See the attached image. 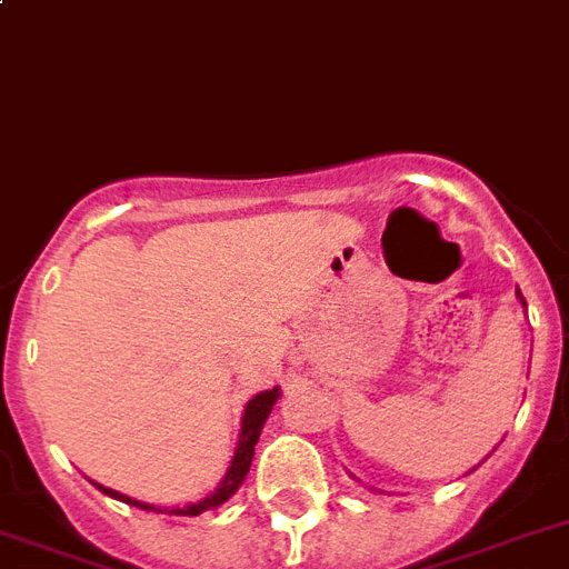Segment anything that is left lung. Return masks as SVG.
Masks as SVG:
<instances>
[{"label":"left lung","instance_id":"obj_1","mask_svg":"<svg viewBox=\"0 0 569 569\" xmlns=\"http://www.w3.org/2000/svg\"><path fill=\"white\" fill-rule=\"evenodd\" d=\"M518 300L523 303V309H527V300H523V295H520V292H518Z\"/></svg>","mask_w":569,"mask_h":569}]
</instances>
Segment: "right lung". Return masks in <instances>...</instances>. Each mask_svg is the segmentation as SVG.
I'll return each mask as SVG.
<instances>
[{
	"mask_svg": "<svg viewBox=\"0 0 569 569\" xmlns=\"http://www.w3.org/2000/svg\"><path fill=\"white\" fill-rule=\"evenodd\" d=\"M280 399V388H271V390H260V393L254 396V399H248L246 405V413H242L240 419V439H237V448H233V457H231V466H228L226 477L219 480L217 489L208 495V498L196 500V503H188V506H176V509H161V506H152V503H144V500H136L130 498V495H121V491L109 489V486H98L103 495H109V498L114 500H123V503L130 506H138V509H147V512H167V515H202L208 512V509H217V506L226 503L228 498H231L233 491L240 489L242 480H246L248 469H251V460H254V446L257 439H260V431L262 425H266V419H269L271 408H274V402Z\"/></svg>",
	"mask_w": 569,
	"mask_h": 569,
	"instance_id": "add662e5",
	"label": "right lung"
}]
</instances>
